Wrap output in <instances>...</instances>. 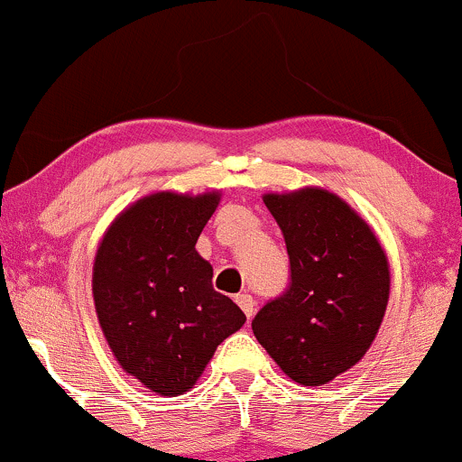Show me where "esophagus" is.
I'll return each mask as SVG.
<instances>
[{
  "label": "esophagus",
  "mask_w": 462,
  "mask_h": 462,
  "mask_svg": "<svg viewBox=\"0 0 462 462\" xmlns=\"http://www.w3.org/2000/svg\"><path fill=\"white\" fill-rule=\"evenodd\" d=\"M236 301H237V306L242 309V312H245V315L251 319L253 312H255V300H253L251 295H246V292H242V295L236 297Z\"/></svg>",
  "instance_id": "esophagus-1"
}]
</instances>
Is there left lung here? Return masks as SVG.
I'll return each instance as SVG.
<instances>
[{"label":"left lung","instance_id":"1","mask_svg":"<svg viewBox=\"0 0 462 462\" xmlns=\"http://www.w3.org/2000/svg\"><path fill=\"white\" fill-rule=\"evenodd\" d=\"M291 282L253 319V335L286 376L324 385L368 352L390 297V266L368 222L335 193H266Z\"/></svg>","mask_w":462,"mask_h":462}]
</instances>
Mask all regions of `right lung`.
Here are the masks:
<instances>
[{
  "mask_svg": "<svg viewBox=\"0 0 462 462\" xmlns=\"http://www.w3.org/2000/svg\"><path fill=\"white\" fill-rule=\"evenodd\" d=\"M220 202L158 191L118 213L94 257L98 324L121 368L162 396L191 390L217 346L246 321L213 289L196 242Z\"/></svg>",
  "mask_w": 462,
  "mask_h": 462,
  "instance_id": "add662e5",
  "label": "right lung"
}]
</instances>
